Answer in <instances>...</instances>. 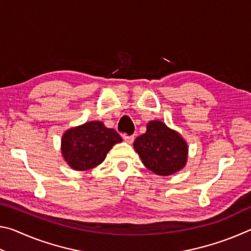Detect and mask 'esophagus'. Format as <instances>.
<instances>
[{
    "instance_id": "1",
    "label": "esophagus",
    "mask_w": 251,
    "mask_h": 251,
    "mask_svg": "<svg viewBox=\"0 0 251 251\" xmlns=\"http://www.w3.org/2000/svg\"><path fill=\"white\" fill-rule=\"evenodd\" d=\"M123 138H124V141L126 142V143H128V144H131L134 142V139H135V137L134 136H127V135H124L123 136Z\"/></svg>"
}]
</instances>
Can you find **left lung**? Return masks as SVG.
<instances>
[{
  "label": "left lung",
  "instance_id": "obj_1",
  "mask_svg": "<svg viewBox=\"0 0 251 251\" xmlns=\"http://www.w3.org/2000/svg\"><path fill=\"white\" fill-rule=\"evenodd\" d=\"M134 148L143 164L156 175L171 176L186 166L188 145L178 131L160 121H151Z\"/></svg>",
  "mask_w": 251,
  "mask_h": 251
}]
</instances>
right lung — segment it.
<instances>
[{
	"label": "right lung",
	"instance_id": "1",
	"mask_svg": "<svg viewBox=\"0 0 251 251\" xmlns=\"http://www.w3.org/2000/svg\"><path fill=\"white\" fill-rule=\"evenodd\" d=\"M122 141L117 131L107 128L103 122H86L63 134L61 151L71 168L88 171L103 163L112 147Z\"/></svg>",
	"mask_w": 251,
	"mask_h": 251
}]
</instances>
